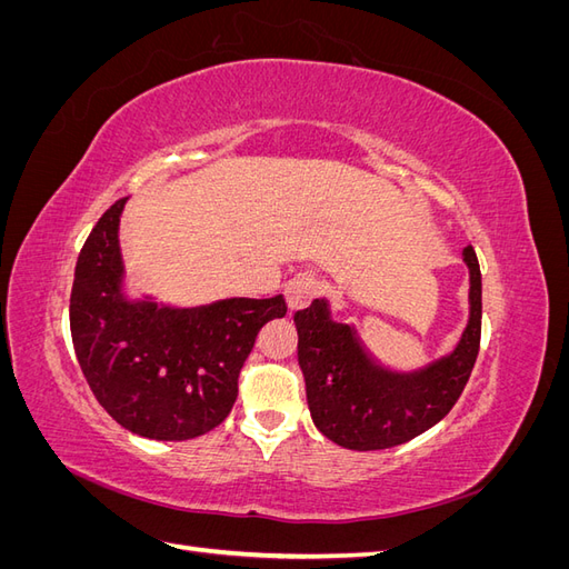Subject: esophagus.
<instances>
[{
    "label": "esophagus",
    "mask_w": 569,
    "mask_h": 569,
    "mask_svg": "<svg viewBox=\"0 0 569 569\" xmlns=\"http://www.w3.org/2000/svg\"><path fill=\"white\" fill-rule=\"evenodd\" d=\"M318 295H320V282L308 272L297 274V278L284 287V299H287L289 311H301V308H306Z\"/></svg>",
    "instance_id": "esophagus-1"
}]
</instances>
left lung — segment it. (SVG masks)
Wrapping results in <instances>:
<instances>
[{
    "mask_svg": "<svg viewBox=\"0 0 569 569\" xmlns=\"http://www.w3.org/2000/svg\"><path fill=\"white\" fill-rule=\"evenodd\" d=\"M470 318L449 356L412 372H396L366 351L351 325L335 322L330 303L316 299L295 313L306 399L320 432L351 451L406 443L449 416L470 380L481 337V272L472 247Z\"/></svg>",
    "mask_w": 569,
    "mask_h": 569,
    "instance_id": "8db88e82",
    "label": "left lung"
}]
</instances>
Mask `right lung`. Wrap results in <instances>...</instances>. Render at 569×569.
Returning <instances> with one entry per match:
<instances>
[{"label":"right lung","instance_id":"add662e5","mask_svg":"<svg viewBox=\"0 0 569 569\" xmlns=\"http://www.w3.org/2000/svg\"><path fill=\"white\" fill-rule=\"evenodd\" d=\"M118 199L84 242L71 291V335L80 370L109 416L157 441L211 432L230 416L256 335L284 318L282 295L173 308L128 299L118 244Z\"/></svg>","mask_w":569,"mask_h":569}]
</instances>
